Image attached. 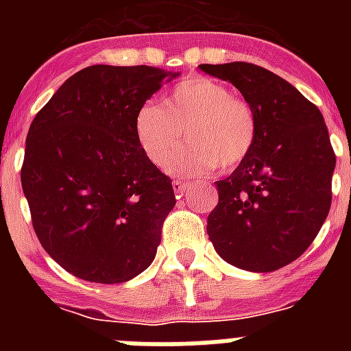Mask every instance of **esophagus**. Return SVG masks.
Here are the masks:
<instances>
[{"label":"esophagus","mask_w":351,"mask_h":351,"mask_svg":"<svg viewBox=\"0 0 351 351\" xmlns=\"http://www.w3.org/2000/svg\"><path fill=\"white\" fill-rule=\"evenodd\" d=\"M189 186H191L189 182H182V180H175V182H173V189H175L176 193L187 191V189H189Z\"/></svg>","instance_id":"esophagus-1"}]
</instances>
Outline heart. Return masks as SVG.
I'll return each mask as SVG.
<instances>
[{"label":"heart","mask_w":351,"mask_h":351,"mask_svg":"<svg viewBox=\"0 0 351 351\" xmlns=\"http://www.w3.org/2000/svg\"><path fill=\"white\" fill-rule=\"evenodd\" d=\"M190 145L174 156L183 131ZM143 154L156 167L200 175L217 164L222 171L239 167L251 154L258 136V120L250 101L234 96L228 85L204 76L176 84L162 104H145L134 121Z\"/></svg>","instance_id":"b5f03b06"}]
</instances>
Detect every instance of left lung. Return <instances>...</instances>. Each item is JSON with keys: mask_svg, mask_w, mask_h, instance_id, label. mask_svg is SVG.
<instances>
[{"mask_svg": "<svg viewBox=\"0 0 351 351\" xmlns=\"http://www.w3.org/2000/svg\"><path fill=\"white\" fill-rule=\"evenodd\" d=\"M200 71L233 84L258 120L250 156L217 182L209 240L231 266L275 271L310 247L332 206L335 153L326 123L319 107L267 69L233 62Z\"/></svg>", "mask_w": 351, "mask_h": 351, "instance_id": "left-lung-1", "label": "left lung"}]
</instances>
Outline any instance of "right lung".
I'll use <instances>...</instances> for the list:
<instances>
[{
	"instance_id": "right-lung-1",
	"label": "right lung",
	"mask_w": 351,
	"mask_h": 351,
	"mask_svg": "<svg viewBox=\"0 0 351 351\" xmlns=\"http://www.w3.org/2000/svg\"><path fill=\"white\" fill-rule=\"evenodd\" d=\"M178 73L90 65L73 74L30 123L21 186L54 261L89 282L131 280L154 261L175 191L143 154L134 121Z\"/></svg>"
}]
</instances>
